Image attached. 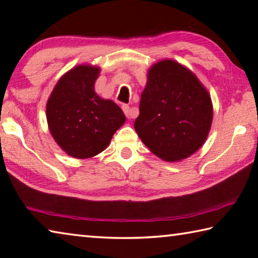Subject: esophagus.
<instances>
[{
    "label": "esophagus",
    "mask_w": 258,
    "mask_h": 258,
    "mask_svg": "<svg viewBox=\"0 0 258 258\" xmlns=\"http://www.w3.org/2000/svg\"><path fill=\"white\" fill-rule=\"evenodd\" d=\"M121 108H123V111H124V113L126 115V117H127V118H135V117H137L138 113L133 112L132 110H131V108H130V106H127V104H124V106Z\"/></svg>",
    "instance_id": "obj_1"
}]
</instances>
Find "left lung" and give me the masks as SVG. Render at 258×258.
Listing matches in <instances>:
<instances>
[{"label": "left lung", "instance_id": "left-lung-1", "mask_svg": "<svg viewBox=\"0 0 258 258\" xmlns=\"http://www.w3.org/2000/svg\"><path fill=\"white\" fill-rule=\"evenodd\" d=\"M212 120L211 95L194 73L167 59L149 69L134 128L152 154L187 158L206 141Z\"/></svg>", "mask_w": 258, "mask_h": 258}]
</instances>
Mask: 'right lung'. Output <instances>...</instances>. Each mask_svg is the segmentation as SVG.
I'll list each match as a JSON object with an SVG mask.
<instances>
[{"label":"right lung","mask_w":258,"mask_h":258,"mask_svg":"<svg viewBox=\"0 0 258 258\" xmlns=\"http://www.w3.org/2000/svg\"><path fill=\"white\" fill-rule=\"evenodd\" d=\"M100 68L74 67L60 78L46 103V119L55 142L69 156L91 158L109 146L125 123V115L112 101L94 92Z\"/></svg>","instance_id":"1"}]
</instances>
